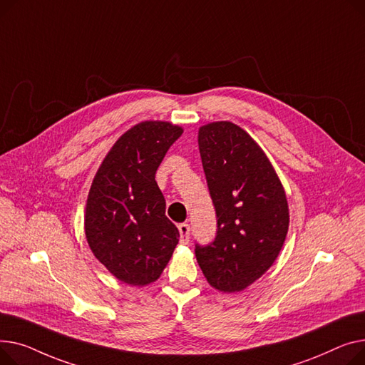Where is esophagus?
Masks as SVG:
<instances>
[{"label":"esophagus","instance_id":"34e87169","mask_svg":"<svg viewBox=\"0 0 365 365\" xmlns=\"http://www.w3.org/2000/svg\"><path fill=\"white\" fill-rule=\"evenodd\" d=\"M178 230H180V234H181V243L187 245L190 242V224L181 222L178 225Z\"/></svg>","mask_w":365,"mask_h":365}]
</instances>
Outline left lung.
Wrapping results in <instances>:
<instances>
[{
	"mask_svg": "<svg viewBox=\"0 0 365 365\" xmlns=\"http://www.w3.org/2000/svg\"><path fill=\"white\" fill-rule=\"evenodd\" d=\"M199 150L217 234L206 246L196 243V258L212 287L240 292L258 280L283 247L286 192L259 145L237 125L202 126Z\"/></svg>",
	"mask_w": 365,
	"mask_h": 365,
	"instance_id": "1",
	"label": "left lung"
}]
</instances>
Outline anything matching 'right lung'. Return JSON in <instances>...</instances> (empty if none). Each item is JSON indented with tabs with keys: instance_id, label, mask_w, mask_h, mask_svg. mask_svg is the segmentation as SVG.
Segmentation results:
<instances>
[{
	"instance_id": "add662e5",
	"label": "right lung",
	"mask_w": 365,
	"mask_h": 365,
	"mask_svg": "<svg viewBox=\"0 0 365 365\" xmlns=\"http://www.w3.org/2000/svg\"><path fill=\"white\" fill-rule=\"evenodd\" d=\"M181 134L169 122L135 125L115 143L93 181L85 234L96 258L126 284L158 280L178 245L180 231L165 215L155 175Z\"/></svg>"
}]
</instances>
